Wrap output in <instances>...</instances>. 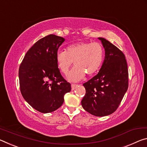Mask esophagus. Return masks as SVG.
Wrapping results in <instances>:
<instances>
[{
  "label": "esophagus",
  "instance_id": "1",
  "mask_svg": "<svg viewBox=\"0 0 147 147\" xmlns=\"http://www.w3.org/2000/svg\"><path fill=\"white\" fill-rule=\"evenodd\" d=\"M78 85H75V84H71V90H74L77 87Z\"/></svg>",
  "mask_w": 147,
  "mask_h": 147
}]
</instances>
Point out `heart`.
Instances as JSON below:
<instances>
[{
    "label": "heart",
    "instance_id": "1",
    "mask_svg": "<svg viewBox=\"0 0 147 147\" xmlns=\"http://www.w3.org/2000/svg\"><path fill=\"white\" fill-rule=\"evenodd\" d=\"M104 57L102 44L94 42H79L67 47L66 51H59L56 61L59 69L67 74L73 62L76 66L69 71L67 78L77 82L84 78L85 74L93 76L100 68Z\"/></svg>",
    "mask_w": 147,
    "mask_h": 147
}]
</instances>
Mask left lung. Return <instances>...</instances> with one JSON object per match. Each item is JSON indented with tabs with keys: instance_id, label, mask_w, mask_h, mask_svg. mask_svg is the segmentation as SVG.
<instances>
[{
	"instance_id": "obj_1",
	"label": "left lung",
	"mask_w": 147,
	"mask_h": 147,
	"mask_svg": "<svg viewBox=\"0 0 147 147\" xmlns=\"http://www.w3.org/2000/svg\"><path fill=\"white\" fill-rule=\"evenodd\" d=\"M105 50V59L98 74L83 84L86 90L81 105L96 117L112 114L128 88L126 60L121 50L103 38H98Z\"/></svg>"
}]
</instances>
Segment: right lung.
<instances>
[{"label":"right lung","mask_w":147,"mask_h":147,"mask_svg":"<svg viewBox=\"0 0 147 147\" xmlns=\"http://www.w3.org/2000/svg\"><path fill=\"white\" fill-rule=\"evenodd\" d=\"M64 38L49 34L26 52L19 69V85L25 100L43 113L55 111L64 102L71 85L62 78L56 61Z\"/></svg>","instance_id":"1"}]
</instances>
